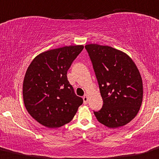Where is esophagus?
I'll return each mask as SVG.
<instances>
[{"label":"esophagus","mask_w":159,"mask_h":159,"mask_svg":"<svg viewBox=\"0 0 159 159\" xmlns=\"http://www.w3.org/2000/svg\"><path fill=\"white\" fill-rule=\"evenodd\" d=\"M83 101H84V104H87L88 103V93H86L84 94V98H83Z\"/></svg>","instance_id":"esophagus-1"}]
</instances>
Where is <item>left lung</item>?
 <instances>
[{
  "mask_svg": "<svg viewBox=\"0 0 159 159\" xmlns=\"http://www.w3.org/2000/svg\"><path fill=\"white\" fill-rule=\"evenodd\" d=\"M93 64L103 99V107L93 112L97 120L108 128L129 123L142 105L143 87L139 71L123 52L108 46H85Z\"/></svg>",
  "mask_w": 159,
  "mask_h": 159,
  "instance_id": "1",
  "label": "left lung"
}]
</instances>
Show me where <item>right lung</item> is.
<instances>
[{
    "instance_id": "right-lung-1",
    "label": "right lung",
    "mask_w": 159,
    "mask_h": 159,
    "mask_svg": "<svg viewBox=\"0 0 159 159\" xmlns=\"http://www.w3.org/2000/svg\"><path fill=\"white\" fill-rule=\"evenodd\" d=\"M84 46H69L40 53L25 74L23 97L33 119L48 128H58L71 121L82 98L75 93L67 78L71 63Z\"/></svg>"
}]
</instances>
